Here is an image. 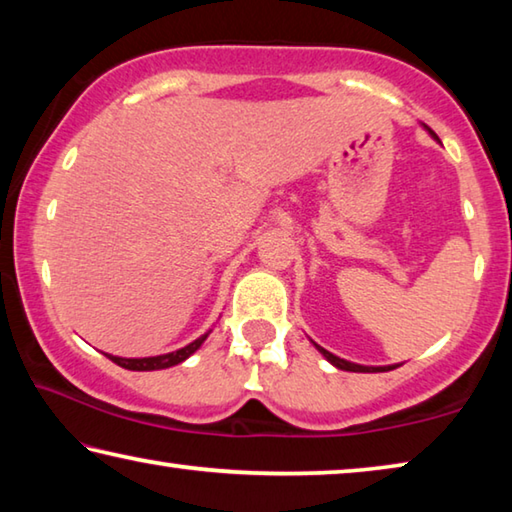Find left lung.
<instances>
[{"label": "left lung", "mask_w": 512, "mask_h": 512, "mask_svg": "<svg viewBox=\"0 0 512 512\" xmlns=\"http://www.w3.org/2000/svg\"><path fill=\"white\" fill-rule=\"evenodd\" d=\"M429 131V135L433 137V140H438V135L431 131L429 126H424ZM316 345V343H314ZM318 348V352L323 354V357L332 363V366H336L339 370H350V372H386V370H393V368H397V366H359V363H352V361H345V359H341V357H336V354H332V352H327L325 348H320V345H316Z\"/></svg>", "instance_id": "8db88e82"}]
</instances>
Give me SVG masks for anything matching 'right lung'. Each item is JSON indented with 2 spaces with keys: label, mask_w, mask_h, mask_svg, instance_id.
I'll list each match as a JSON object with an SVG mask.
<instances>
[{
  "label": "right lung",
  "mask_w": 512,
  "mask_h": 512,
  "mask_svg": "<svg viewBox=\"0 0 512 512\" xmlns=\"http://www.w3.org/2000/svg\"><path fill=\"white\" fill-rule=\"evenodd\" d=\"M210 334V332H207ZM207 334L198 336L196 341H192L185 348H180L176 352H169V354H158V357H144V359H124V357H112V354H106L110 361H115L117 366L126 368V370H137V372H144V370H162V368H171V366H178V363H183L185 359L192 357V354L201 348L203 341L207 339Z\"/></svg>",
  "instance_id": "right-lung-1"
}]
</instances>
